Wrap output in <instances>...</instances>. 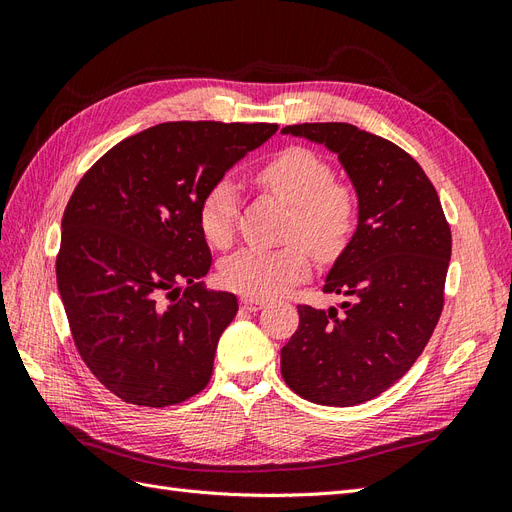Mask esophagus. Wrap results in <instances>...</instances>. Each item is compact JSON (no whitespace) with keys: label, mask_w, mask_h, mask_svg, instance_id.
<instances>
[{"label":"esophagus","mask_w":512,"mask_h":512,"mask_svg":"<svg viewBox=\"0 0 512 512\" xmlns=\"http://www.w3.org/2000/svg\"><path fill=\"white\" fill-rule=\"evenodd\" d=\"M265 305H267L265 299H252V297L241 299V307L247 309V312H258V309H262Z\"/></svg>","instance_id":"obj_1"}]
</instances>
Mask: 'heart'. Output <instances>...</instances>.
Instances as JSON below:
<instances>
[{
  "label": "heart",
  "instance_id": "1",
  "mask_svg": "<svg viewBox=\"0 0 512 512\" xmlns=\"http://www.w3.org/2000/svg\"><path fill=\"white\" fill-rule=\"evenodd\" d=\"M262 190L290 209L288 239L277 250L245 247L224 260L222 282L243 297L269 299L309 273L307 247L320 258H335L348 245L359 218V200L348 183L333 179L331 164L307 147H288L258 170ZM239 194L230 179L213 183L200 200L198 224L213 247L235 239ZM303 240V244L298 241Z\"/></svg>",
  "mask_w": 512,
  "mask_h": 512
}]
</instances>
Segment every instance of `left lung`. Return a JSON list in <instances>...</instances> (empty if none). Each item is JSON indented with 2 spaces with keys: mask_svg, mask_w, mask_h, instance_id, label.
<instances>
[{
  "mask_svg": "<svg viewBox=\"0 0 512 512\" xmlns=\"http://www.w3.org/2000/svg\"><path fill=\"white\" fill-rule=\"evenodd\" d=\"M282 132L337 153L359 198V224L322 286L348 301L339 312L299 305L282 376L314 404L356 406L425 350L444 305L451 228L425 170L395 143L335 121Z\"/></svg>",
  "mask_w": 512,
  "mask_h": 512,
  "instance_id": "8db88e82",
  "label": "left lung"
}]
</instances>
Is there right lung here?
I'll return each instance as SVG.
<instances>
[{
	"label": "right lung",
	"instance_id": "1",
	"mask_svg": "<svg viewBox=\"0 0 512 512\" xmlns=\"http://www.w3.org/2000/svg\"><path fill=\"white\" fill-rule=\"evenodd\" d=\"M275 130L158 123L108 149L76 185L61 220L57 288L81 359L119 399L166 408L207 386L239 303L198 282L211 267L198 207ZM181 281L191 286L179 300Z\"/></svg>",
	"mask_w": 512,
	"mask_h": 512
}]
</instances>
